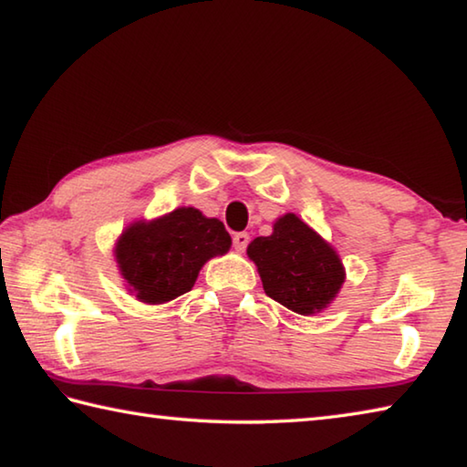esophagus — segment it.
Here are the masks:
<instances>
[{"instance_id":"34e87169","label":"esophagus","mask_w":467,"mask_h":467,"mask_svg":"<svg viewBox=\"0 0 467 467\" xmlns=\"http://www.w3.org/2000/svg\"><path fill=\"white\" fill-rule=\"evenodd\" d=\"M233 244H234L236 251L243 253L244 249H247V244H249V234L247 233H236L233 236Z\"/></svg>"}]
</instances>
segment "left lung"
I'll list each match as a JSON object with an SVG mask.
<instances>
[{
	"label": "left lung",
	"mask_w": 467,
	"mask_h": 467,
	"mask_svg": "<svg viewBox=\"0 0 467 467\" xmlns=\"http://www.w3.org/2000/svg\"><path fill=\"white\" fill-rule=\"evenodd\" d=\"M247 255L257 265L265 295L298 315L326 309L346 278L334 247L295 214L275 220L270 236L253 239Z\"/></svg>",
	"instance_id": "1"
}]
</instances>
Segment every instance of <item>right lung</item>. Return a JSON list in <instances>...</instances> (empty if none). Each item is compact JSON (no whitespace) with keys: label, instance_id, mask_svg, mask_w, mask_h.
Masks as SVG:
<instances>
[{"label":"right lung","instance_id":"right-lung-1","mask_svg":"<svg viewBox=\"0 0 467 467\" xmlns=\"http://www.w3.org/2000/svg\"><path fill=\"white\" fill-rule=\"evenodd\" d=\"M231 243L218 218H205L195 208H177L125 228L115 244V259L138 300L162 305L192 290L203 264L224 255Z\"/></svg>","mask_w":467,"mask_h":467}]
</instances>
